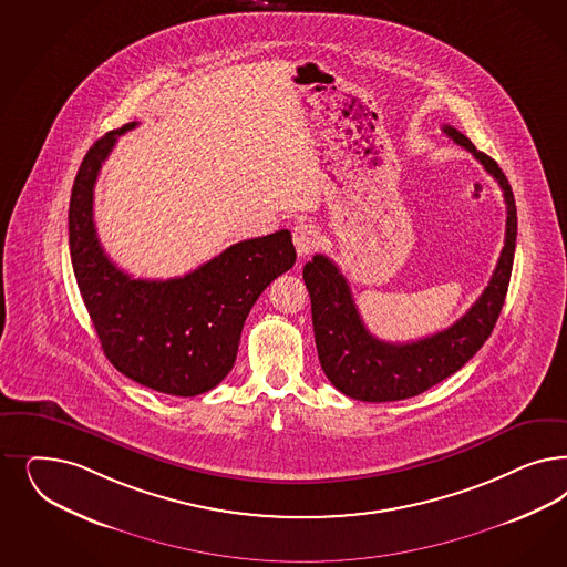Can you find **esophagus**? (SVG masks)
I'll return each instance as SVG.
<instances>
[{
    "label": "esophagus",
    "instance_id": "1",
    "mask_svg": "<svg viewBox=\"0 0 567 567\" xmlns=\"http://www.w3.org/2000/svg\"><path fill=\"white\" fill-rule=\"evenodd\" d=\"M293 246L298 256L311 255L312 250L319 246L321 234L311 223H298L292 231Z\"/></svg>",
    "mask_w": 567,
    "mask_h": 567
}]
</instances>
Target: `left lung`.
<instances>
[{"label": "left lung", "mask_w": 567, "mask_h": 567, "mask_svg": "<svg viewBox=\"0 0 567 567\" xmlns=\"http://www.w3.org/2000/svg\"><path fill=\"white\" fill-rule=\"evenodd\" d=\"M442 131L458 146L472 152L475 161H480V165L501 185L507 204L505 246L488 286L480 293L474 307L451 328L406 344L384 342L369 333L352 300L347 277L328 256H312L311 262L305 265L302 277L311 293L312 329L319 363L329 382L354 401L411 399L453 375L484 347L507 296L517 238V210L512 185L493 158L475 150L461 131L451 125H444Z\"/></svg>", "instance_id": "8db88e82"}]
</instances>
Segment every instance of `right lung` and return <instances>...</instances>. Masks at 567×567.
I'll return each mask as SVG.
<instances>
[{
  "instance_id": "right-lung-1",
  "label": "right lung",
  "mask_w": 567,
  "mask_h": 567,
  "mask_svg": "<svg viewBox=\"0 0 567 567\" xmlns=\"http://www.w3.org/2000/svg\"><path fill=\"white\" fill-rule=\"evenodd\" d=\"M109 131L74 177L69 244L74 277L110 363L171 396H198L231 371L256 298L296 262L288 229L229 246L175 279H133L104 252L93 223V187L116 137Z\"/></svg>"
}]
</instances>
